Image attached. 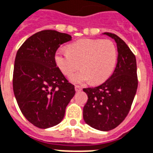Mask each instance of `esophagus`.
<instances>
[{
	"mask_svg": "<svg viewBox=\"0 0 153 153\" xmlns=\"http://www.w3.org/2000/svg\"><path fill=\"white\" fill-rule=\"evenodd\" d=\"M81 89H82V87H81V86H79V85H76L75 86V90L76 92L81 91Z\"/></svg>",
	"mask_w": 153,
	"mask_h": 153,
	"instance_id": "esophagus-1",
	"label": "esophagus"
}]
</instances>
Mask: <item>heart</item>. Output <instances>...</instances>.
Instances as JSON below:
<instances>
[{
  "label": "heart",
  "mask_w": 153,
  "mask_h": 153,
  "mask_svg": "<svg viewBox=\"0 0 153 153\" xmlns=\"http://www.w3.org/2000/svg\"><path fill=\"white\" fill-rule=\"evenodd\" d=\"M54 59L58 68L67 76L81 66L82 69L70 78L73 83L91 80L93 84H101L112 75L118 60V50L109 39H83L69 44L68 50L56 51Z\"/></svg>",
  "instance_id": "1"
}]
</instances>
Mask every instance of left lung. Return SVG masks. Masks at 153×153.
<instances>
[{"label": "left lung", "mask_w": 153, "mask_h": 153, "mask_svg": "<svg viewBox=\"0 0 153 153\" xmlns=\"http://www.w3.org/2000/svg\"><path fill=\"white\" fill-rule=\"evenodd\" d=\"M104 34L117 43V64L111 77L101 85L83 89L88 96L83 118L90 127L107 131L118 127L129 113L137 90L138 78L135 56L126 42L114 34Z\"/></svg>", "instance_id": "left-lung-1"}]
</instances>
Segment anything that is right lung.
Wrapping results in <instances>:
<instances>
[{
    "mask_svg": "<svg viewBox=\"0 0 153 153\" xmlns=\"http://www.w3.org/2000/svg\"><path fill=\"white\" fill-rule=\"evenodd\" d=\"M72 39L68 34L45 30L23 42L16 55L13 88L22 113L42 129L59 124L75 88L55 63L59 46Z\"/></svg>",
    "mask_w": 153,
    "mask_h": 153,
    "instance_id": "right-lung-1",
    "label": "right lung"
}]
</instances>
